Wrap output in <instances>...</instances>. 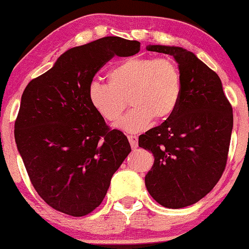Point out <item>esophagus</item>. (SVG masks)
<instances>
[{
	"instance_id": "esophagus-1",
	"label": "esophagus",
	"mask_w": 249,
	"mask_h": 249,
	"mask_svg": "<svg viewBox=\"0 0 249 249\" xmlns=\"http://www.w3.org/2000/svg\"><path fill=\"white\" fill-rule=\"evenodd\" d=\"M128 140H130V143H131V146H132V148L138 147V137L128 136Z\"/></svg>"
}]
</instances>
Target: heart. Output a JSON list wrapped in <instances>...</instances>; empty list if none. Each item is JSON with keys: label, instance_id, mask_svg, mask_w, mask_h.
<instances>
[{"label": "heart", "instance_id": "b5f03b06", "mask_svg": "<svg viewBox=\"0 0 249 249\" xmlns=\"http://www.w3.org/2000/svg\"><path fill=\"white\" fill-rule=\"evenodd\" d=\"M87 96L94 111L110 124L122 118L127 100L133 107L118 127L142 132L154 118L166 121L176 111L182 96L181 71L172 59L132 56L110 68L107 83H89Z\"/></svg>", "mask_w": 249, "mask_h": 249}]
</instances>
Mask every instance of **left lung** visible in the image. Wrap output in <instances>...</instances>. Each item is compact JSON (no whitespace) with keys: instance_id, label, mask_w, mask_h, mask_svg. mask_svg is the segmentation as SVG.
Returning a JSON list of instances; mask_svg holds the SVG:
<instances>
[{"instance_id":"1","label":"left lung","mask_w":249,"mask_h":249,"mask_svg":"<svg viewBox=\"0 0 249 249\" xmlns=\"http://www.w3.org/2000/svg\"><path fill=\"white\" fill-rule=\"evenodd\" d=\"M147 50L175 58L182 96L172 117L139 137L140 147L154 155L145 184L164 208H185L210 193L225 170L232 106L217 73L193 52L162 45H149Z\"/></svg>"}]
</instances>
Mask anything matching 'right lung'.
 Segmentation results:
<instances>
[{"label": "right lung", "instance_id": "add662e5", "mask_svg": "<svg viewBox=\"0 0 249 249\" xmlns=\"http://www.w3.org/2000/svg\"><path fill=\"white\" fill-rule=\"evenodd\" d=\"M139 51L137 40L97 39L66 51L26 86L15 140L32 185L54 210L73 217L94 211L131 152L126 136L94 111L87 89L110 59Z\"/></svg>", "mask_w": 249, "mask_h": 249}]
</instances>
